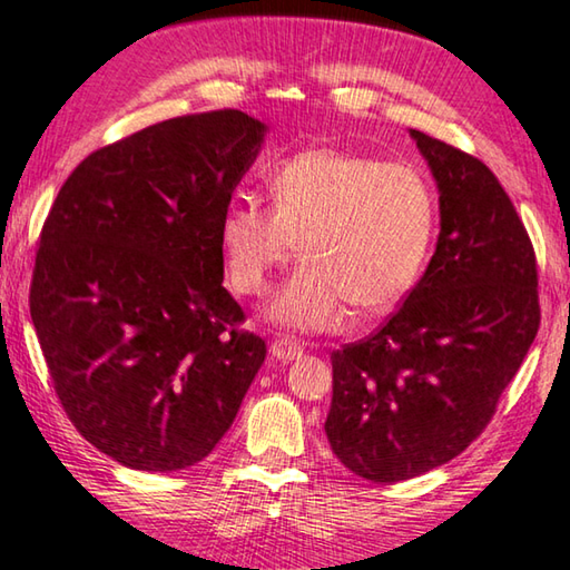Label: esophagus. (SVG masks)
<instances>
[{
    "label": "esophagus",
    "instance_id": "obj_1",
    "mask_svg": "<svg viewBox=\"0 0 570 570\" xmlns=\"http://www.w3.org/2000/svg\"><path fill=\"white\" fill-rule=\"evenodd\" d=\"M272 356H276L278 362H294L304 354V344L298 340H288V336H278V340L272 342Z\"/></svg>",
    "mask_w": 570,
    "mask_h": 570
}]
</instances>
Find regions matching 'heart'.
<instances>
[{
    "label": "heart",
    "mask_w": 570,
    "mask_h": 570,
    "mask_svg": "<svg viewBox=\"0 0 570 570\" xmlns=\"http://www.w3.org/2000/svg\"><path fill=\"white\" fill-rule=\"evenodd\" d=\"M272 208L230 204L218 238L238 294H262L274 268L304 262L268 298L288 330H334L346 302L382 312L414 284L435 230V190L420 168L342 148L296 153L268 173Z\"/></svg>",
    "instance_id": "obj_1"
}]
</instances>
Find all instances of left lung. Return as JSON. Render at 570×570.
I'll list each match as a JSON object with an SVG mask.
<instances>
[{
  "instance_id": "obj_1",
  "label": "left lung",
  "mask_w": 570,
  "mask_h": 570,
  "mask_svg": "<svg viewBox=\"0 0 570 570\" xmlns=\"http://www.w3.org/2000/svg\"><path fill=\"white\" fill-rule=\"evenodd\" d=\"M410 132L440 188L435 256L377 332L332 352L324 422L342 465L372 482L424 475L478 440L540 324L535 250L503 186Z\"/></svg>"
}]
</instances>
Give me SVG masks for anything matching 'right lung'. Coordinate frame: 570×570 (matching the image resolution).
Here are the masks:
<instances>
[{
    "instance_id": "obj_1",
    "label": "right lung",
    "mask_w": 570,
    "mask_h": 570,
    "mask_svg": "<svg viewBox=\"0 0 570 570\" xmlns=\"http://www.w3.org/2000/svg\"><path fill=\"white\" fill-rule=\"evenodd\" d=\"M266 128L240 110L163 120L90 153L45 218L30 314L80 435L120 465H196L266 360L238 330L218 226Z\"/></svg>"
}]
</instances>
